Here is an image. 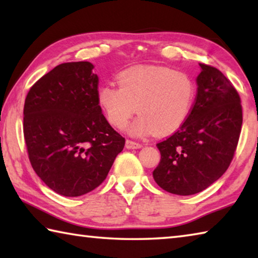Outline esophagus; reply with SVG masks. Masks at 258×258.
<instances>
[{"instance_id":"esophagus-1","label":"esophagus","mask_w":258,"mask_h":258,"mask_svg":"<svg viewBox=\"0 0 258 258\" xmlns=\"http://www.w3.org/2000/svg\"><path fill=\"white\" fill-rule=\"evenodd\" d=\"M125 147L127 148V149H140V148H142V145L141 143L131 141V140H126Z\"/></svg>"}]
</instances>
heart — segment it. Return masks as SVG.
I'll return each instance as SVG.
<instances>
[{"label": "heart", "mask_w": 258, "mask_h": 258, "mask_svg": "<svg viewBox=\"0 0 258 258\" xmlns=\"http://www.w3.org/2000/svg\"><path fill=\"white\" fill-rule=\"evenodd\" d=\"M116 78L118 87L112 84L99 87L98 102L110 124L119 130L138 111L140 116L127 127L133 137L154 131L172 133L181 127L194 107L195 84L182 72L145 66L121 72Z\"/></svg>", "instance_id": "obj_1"}]
</instances>
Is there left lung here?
Returning <instances> with one entry per match:
<instances>
[{
  "label": "left lung",
  "instance_id": "left-lung-1",
  "mask_svg": "<svg viewBox=\"0 0 258 258\" xmlns=\"http://www.w3.org/2000/svg\"><path fill=\"white\" fill-rule=\"evenodd\" d=\"M197 95L177 132L157 143L160 161L152 176L178 196L198 194L228 169L242 125L240 97L218 69L200 63Z\"/></svg>",
  "mask_w": 258,
  "mask_h": 258
}]
</instances>
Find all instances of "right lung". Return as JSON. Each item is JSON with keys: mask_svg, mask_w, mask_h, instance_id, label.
I'll use <instances>...</instances> for the list:
<instances>
[{"mask_svg": "<svg viewBox=\"0 0 258 258\" xmlns=\"http://www.w3.org/2000/svg\"><path fill=\"white\" fill-rule=\"evenodd\" d=\"M93 68L89 61L61 63L35 83L25 100L30 164L50 189L64 197L98 187L125 146L103 116Z\"/></svg>", "mask_w": 258, "mask_h": 258, "instance_id": "right-lung-1", "label": "right lung"}]
</instances>
